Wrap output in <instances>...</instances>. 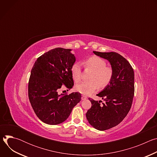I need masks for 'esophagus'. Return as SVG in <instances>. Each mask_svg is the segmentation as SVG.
Listing matches in <instances>:
<instances>
[{
	"mask_svg": "<svg viewBox=\"0 0 157 157\" xmlns=\"http://www.w3.org/2000/svg\"><path fill=\"white\" fill-rule=\"evenodd\" d=\"M87 99V97H86V96L82 95V96H81V99H82V100H85V99Z\"/></svg>",
	"mask_w": 157,
	"mask_h": 157,
	"instance_id": "obj_1",
	"label": "esophagus"
}]
</instances>
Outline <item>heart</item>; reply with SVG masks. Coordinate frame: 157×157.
I'll return each instance as SVG.
<instances>
[{
    "label": "heart",
    "mask_w": 157,
    "mask_h": 157,
    "mask_svg": "<svg viewBox=\"0 0 157 157\" xmlns=\"http://www.w3.org/2000/svg\"><path fill=\"white\" fill-rule=\"evenodd\" d=\"M86 68L93 70L89 78V81H82L75 86L76 91L84 95L93 93L98 87L103 88L107 86L113 76V70L110 67L107 66L106 61L98 56H92L84 61ZM71 76L75 82H78L82 77L81 63L76 61L71 67Z\"/></svg>",
    "instance_id": "heart-1"
}]
</instances>
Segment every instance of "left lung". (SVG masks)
<instances>
[{
  "label": "left lung",
  "instance_id": "8db88e82",
  "mask_svg": "<svg viewBox=\"0 0 157 157\" xmlns=\"http://www.w3.org/2000/svg\"><path fill=\"white\" fill-rule=\"evenodd\" d=\"M93 53L107 59L113 70L109 84L97 94L104 102L89 98L92 105L86 114L89 123L93 127L105 130L117 125L128 113L135 91L134 72L128 61L117 53Z\"/></svg>",
  "mask_w": 157,
  "mask_h": 157
}]
</instances>
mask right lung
<instances>
[{"mask_svg":"<svg viewBox=\"0 0 157 157\" xmlns=\"http://www.w3.org/2000/svg\"><path fill=\"white\" fill-rule=\"evenodd\" d=\"M70 49L56 48L38 57L31 71L29 98L36 116L44 123L57 125L70 116L81 101L79 93L58 94L63 85H74L71 67L76 58Z\"/></svg>","mask_w":157,"mask_h":157,"instance_id":"obj_1","label":"right lung"}]
</instances>
